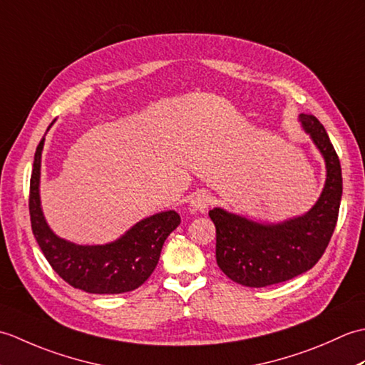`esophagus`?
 I'll use <instances>...</instances> for the list:
<instances>
[{
    "label": "esophagus",
    "mask_w": 365,
    "mask_h": 365,
    "mask_svg": "<svg viewBox=\"0 0 365 365\" xmlns=\"http://www.w3.org/2000/svg\"><path fill=\"white\" fill-rule=\"evenodd\" d=\"M213 197L208 195L205 191H197L195 196L191 197L190 205H188V212L191 215H199V213H205L208 207L212 205Z\"/></svg>",
    "instance_id": "esophagus-1"
}]
</instances>
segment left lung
Masks as SVG:
<instances>
[{
    "label": "left lung",
    "mask_w": 365,
    "mask_h": 365,
    "mask_svg": "<svg viewBox=\"0 0 365 365\" xmlns=\"http://www.w3.org/2000/svg\"><path fill=\"white\" fill-rule=\"evenodd\" d=\"M298 119L327 166L323 191L311 210L279 222L252 221L220 207L208 212L216 227V262L237 284L259 289L306 273L320 260L336 229L342 199L339 157L315 115L301 113Z\"/></svg>",
    "instance_id": "left-lung-1"
}]
</instances>
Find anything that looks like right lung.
I'll return each instance as SVG.
<instances>
[{
  "label": "right lung",
  "mask_w": 365,
  "mask_h": 365,
  "mask_svg": "<svg viewBox=\"0 0 365 365\" xmlns=\"http://www.w3.org/2000/svg\"><path fill=\"white\" fill-rule=\"evenodd\" d=\"M43 143L45 136L34 155L29 215L34 238L45 259L67 284L88 293L115 294L138 289L153 273L165 240L180 224V215L168 210L147 216L118 240L105 245H76L58 237L46 222L41 204Z\"/></svg>",
  "instance_id": "obj_1"
}]
</instances>
